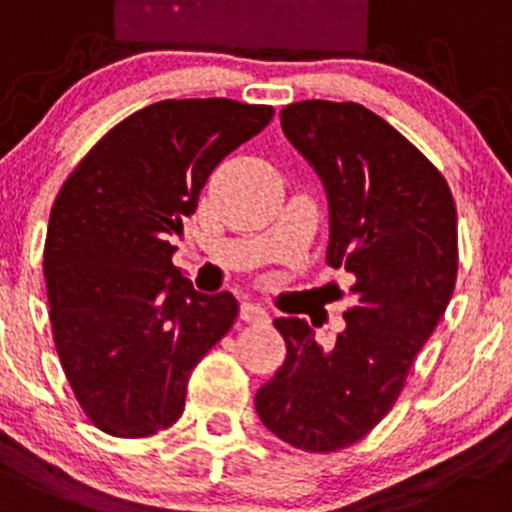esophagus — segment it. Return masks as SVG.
<instances>
[{
    "mask_svg": "<svg viewBox=\"0 0 512 512\" xmlns=\"http://www.w3.org/2000/svg\"><path fill=\"white\" fill-rule=\"evenodd\" d=\"M240 315L242 320L250 322V325H262V322H267V310L262 305H257V302H242Z\"/></svg>",
    "mask_w": 512,
    "mask_h": 512,
    "instance_id": "obj_1",
    "label": "esophagus"
}]
</instances>
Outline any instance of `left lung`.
<instances>
[{"instance_id":"8db88e82","label":"left lung","mask_w":512,"mask_h":512,"mask_svg":"<svg viewBox=\"0 0 512 512\" xmlns=\"http://www.w3.org/2000/svg\"><path fill=\"white\" fill-rule=\"evenodd\" d=\"M280 122L325 185V260L350 272L355 305L332 347L300 317H277L287 355L255 408L292 448L335 453L393 410L445 315L458 277V212L438 167L362 104L305 99L287 104Z\"/></svg>"}]
</instances>
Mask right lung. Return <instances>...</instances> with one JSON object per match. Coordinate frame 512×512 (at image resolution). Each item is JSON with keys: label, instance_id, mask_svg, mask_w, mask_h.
<instances>
[{"label": "right lung", "instance_id": "add662e5", "mask_svg": "<svg viewBox=\"0 0 512 512\" xmlns=\"http://www.w3.org/2000/svg\"><path fill=\"white\" fill-rule=\"evenodd\" d=\"M275 109L235 99H162L130 114L64 180L44 240L49 322L89 423L147 438L185 410L197 362L240 302L202 295L172 265V235L210 172L260 135Z\"/></svg>", "mask_w": 512, "mask_h": 512}]
</instances>
